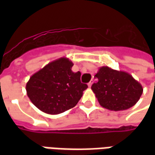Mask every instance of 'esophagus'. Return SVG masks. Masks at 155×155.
I'll list each match as a JSON object with an SVG mask.
<instances>
[{
  "label": "esophagus",
  "instance_id": "1",
  "mask_svg": "<svg viewBox=\"0 0 155 155\" xmlns=\"http://www.w3.org/2000/svg\"><path fill=\"white\" fill-rule=\"evenodd\" d=\"M92 84H93V81H91L89 83H88V86H89V87H91V85H92Z\"/></svg>",
  "mask_w": 155,
  "mask_h": 155
}]
</instances>
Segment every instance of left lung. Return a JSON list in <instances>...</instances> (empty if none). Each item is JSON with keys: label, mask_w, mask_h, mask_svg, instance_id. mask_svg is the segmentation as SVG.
<instances>
[{"label": "left lung", "mask_w": 155, "mask_h": 155, "mask_svg": "<svg viewBox=\"0 0 155 155\" xmlns=\"http://www.w3.org/2000/svg\"><path fill=\"white\" fill-rule=\"evenodd\" d=\"M94 76L98 81L92 84L91 90L101 106L110 110L130 109L139 101L143 93L141 84L125 71L102 66Z\"/></svg>", "instance_id": "1"}]
</instances>
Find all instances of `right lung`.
Wrapping results in <instances>:
<instances>
[{
  "label": "right lung",
  "mask_w": 155,
  "mask_h": 155,
  "mask_svg": "<svg viewBox=\"0 0 155 155\" xmlns=\"http://www.w3.org/2000/svg\"><path fill=\"white\" fill-rule=\"evenodd\" d=\"M66 57L53 61L32 74L26 83L29 99L40 110L58 114L74 107L88 88L81 82V73L73 72Z\"/></svg>",
  "instance_id": "obj_1"
}]
</instances>
